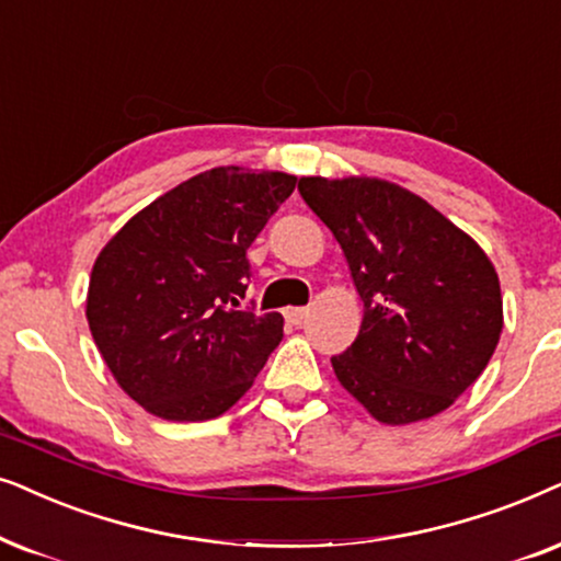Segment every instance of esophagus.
I'll list each match as a JSON object with an SVG mask.
<instances>
[{"mask_svg":"<svg viewBox=\"0 0 561 561\" xmlns=\"http://www.w3.org/2000/svg\"><path fill=\"white\" fill-rule=\"evenodd\" d=\"M308 316H310L308 308H287V312H285V318H287L293 325H302L305 318H308Z\"/></svg>","mask_w":561,"mask_h":561,"instance_id":"esophagus-1","label":"esophagus"}]
</instances>
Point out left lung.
Here are the masks:
<instances>
[{"instance_id":"left-lung-1","label":"left lung","mask_w":561,"mask_h":561,"mask_svg":"<svg viewBox=\"0 0 561 561\" xmlns=\"http://www.w3.org/2000/svg\"><path fill=\"white\" fill-rule=\"evenodd\" d=\"M364 302L356 341L333 356L343 390L385 425L444 413L477 382L503 333V295L480 243L405 186L302 176Z\"/></svg>"}]
</instances>
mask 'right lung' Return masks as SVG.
<instances>
[{"label": "right lung", "mask_w": 561, "mask_h": 561, "mask_svg": "<svg viewBox=\"0 0 561 561\" xmlns=\"http://www.w3.org/2000/svg\"><path fill=\"white\" fill-rule=\"evenodd\" d=\"M297 184L215 167L133 215L89 276L87 320L119 390L163 421H210L251 390L279 346V312L241 310L245 251Z\"/></svg>", "instance_id": "add662e5"}]
</instances>
